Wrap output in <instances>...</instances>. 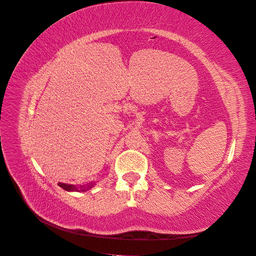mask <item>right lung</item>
Returning a JSON list of instances; mask_svg holds the SVG:
<instances>
[{"mask_svg": "<svg viewBox=\"0 0 256 256\" xmlns=\"http://www.w3.org/2000/svg\"><path fill=\"white\" fill-rule=\"evenodd\" d=\"M95 184L96 182H90V184H85V186H79V187H76V186H74V184L58 182V186H60V188H63L64 190L69 191V192H74V191H78V192L82 191V192H84V191H88V189H92V187H94Z\"/></svg>", "mask_w": 256, "mask_h": 256, "instance_id": "add662e5", "label": "right lung"}]
</instances>
